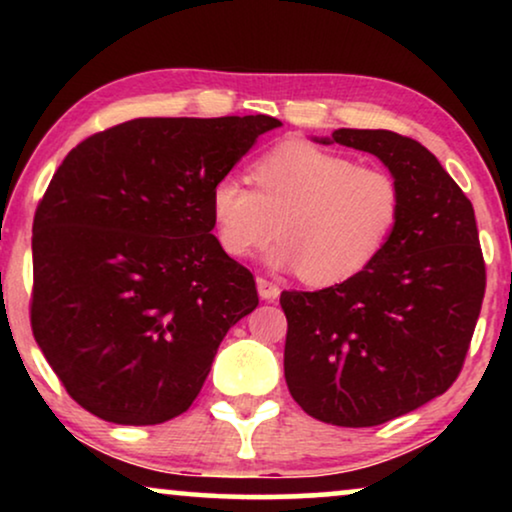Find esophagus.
<instances>
[{"instance_id":"obj_1","label":"esophagus","mask_w":512,"mask_h":512,"mask_svg":"<svg viewBox=\"0 0 512 512\" xmlns=\"http://www.w3.org/2000/svg\"><path fill=\"white\" fill-rule=\"evenodd\" d=\"M256 286H258V296L263 300H275L279 296V286L275 282H270L268 277H258Z\"/></svg>"}]
</instances>
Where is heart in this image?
<instances>
[{
  "instance_id": "heart-1",
  "label": "heart",
  "mask_w": 512,
  "mask_h": 512,
  "mask_svg": "<svg viewBox=\"0 0 512 512\" xmlns=\"http://www.w3.org/2000/svg\"><path fill=\"white\" fill-rule=\"evenodd\" d=\"M256 191L226 174L209 191L216 240L247 258L272 237L270 263L300 270L305 282L333 286L368 270L401 219V188L387 170L345 153L284 142L251 167Z\"/></svg>"
}]
</instances>
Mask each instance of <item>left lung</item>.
I'll return each mask as SVG.
<instances>
[{
  "label": "left lung",
  "instance_id": "obj_1",
  "mask_svg": "<svg viewBox=\"0 0 512 512\" xmlns=\"http://www.w3.org/2000/svg\"><path fill=\"white\" fill-rule=\"evenodd\" d=\"M333 142L389 167L401 188V219L361 275L321 291H282L284 377L307 415L359 429L452 387L487 275L471 200L426 146L391 130L349 128L335 130Z\"/></svg>",
  "mask_w": 512,
  "mask_h": 512
}]
</instances>
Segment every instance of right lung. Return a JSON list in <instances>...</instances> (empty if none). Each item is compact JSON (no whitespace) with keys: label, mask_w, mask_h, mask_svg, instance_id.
I'll return each instance as SVG.
<instances>
[{"label":"right lung","mask_w":512,"mask_h":512,"mask_svg":"<svg viewBox=\"0 0 512 512\" xmlns=\"http://www.w3.org/2000/svg\"><path fill=\"white\" fill-rule=\"evenodd\" d=\"M272 116L135 118L67 153L32 226V333L95 417L163 424L191 408L251 310L254 275L212 235L209 191Z\"/></svg>","instance_id":"obj_1"}]
</instances>
